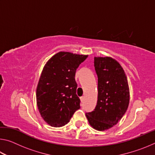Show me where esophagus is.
<instances>
[{"label":"esophagus","instance_id":"esophagus-1","mask_svg":"<svg viewBox=\"0 0 155 155\" xmlns=\"http://www.w3.org/2000/svg\"><path fill=\"white\" fill-rule=\"evenodd\" d=\"M84 98H84V96H82V97H81V98H80L81 103H83V102L84 101Z\"/></svg>","mask_w":155,"mask_h":155}]
</instances>
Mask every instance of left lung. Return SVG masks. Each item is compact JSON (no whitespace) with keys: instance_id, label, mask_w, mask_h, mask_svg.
<instances>
[{"instance_id":"obj_1","label":"left lung","mask_w":155,"mask_h":155,"mask_svg":"<svg viewBox=\"0 0 155 155\" xmlns=\"http://www.w3.org/2000/svg\"><path fill=\"white\" fill-rule=\"evenodd\" d=\"M98 76V101L93 111L85 114L94 129L106 130L117 124L130 101L127 77L119 62L111 57H95Z\"/></svg>"}]
</instances>
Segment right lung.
<instances>
[{"label":"right lung","instance_id":"add662e5","mask_svg":"<svg viewBox=\"0 0 155 155\" xmlns=\"http://www.w3.org/2000/svg\"><path fill=\"white\" fill-rule=\"evenodd\" d=\"M87 57L61 51L44 65L37 87L36 101L41 117L51 127L68 124L80 108L75 73Z\"/></svg>","mask_w":155,"mask_h":155}]
</instances>
